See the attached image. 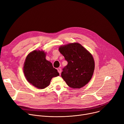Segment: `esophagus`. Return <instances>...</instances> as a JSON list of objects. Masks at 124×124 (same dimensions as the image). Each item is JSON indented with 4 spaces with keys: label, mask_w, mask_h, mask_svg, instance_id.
I'll use <instances>...</instances> for the list:
<instances>
[{
    "label": "esophagus",
    "mask_w": 124,
    "mask_h": 124,
    "mask_svg": "<svg viewBox=\"0 0 124 124\" xmlns=\"http://www.w3.org/2000/svg\"><path fill=\"white\" fill-rule=\"evenodd\" d=\"M57 70H58V71L59 73H60V74H61V72H62V70H61V69L60 68H59L57 69Z\"/></svg>",
    "instance_id": "1"
}]
</instances>
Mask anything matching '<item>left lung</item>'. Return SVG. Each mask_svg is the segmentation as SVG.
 <instances>
[{
	"label": "left lung",
	"instance_id": "8db88e82",
	"mask_svg": "<svg viewBox=\"0 0 124 124\" xmlns=\"http://www.w3.org/2000/svg\"><path fill=\"white\" fill-rule=\"evenodd\" d=\"M59 50L68 62L62 72V78L71 88L84 86L91 79L94 70L92 54L78 43L62 46Z\"/></svg>",
	"mask_w": 124,
	"mask_h": 124
}]
</instances>
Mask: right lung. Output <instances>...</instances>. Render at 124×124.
Masks as SVG:
<instances>
[{"mask_svg": "<svg viewBox=\"0 0 124 124\" xmlns=\"http://www.w3.org/2000/svg\"><path fill=\"white\" fill-rule=\"evenodd\" d=\"M23 71L27 81L38 89L48 86L52 78L59 75L52 63L46 59V53L40 50H35L28 54Z\"/></svg>", "mask_w": 124, "mask_h": 124, "instance_id": "right-lung-1", "label": "right lung"}]
</instances>
